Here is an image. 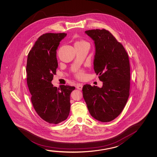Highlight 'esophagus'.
I'll list each match as a JSON object with an SVG mask.
<instances>
[{"label":"esophagus","mask_w":157,"mask_h":157,"mask_svg":"<svg viewBox=\"0 0 157 157\" xmlns=\"http://www.w3.org/2000/svg\"><path fill=\"white\" fill-rule=\"evenodd\" d=\"M76 87L78 90H82V84H78Z\"/></svg>","instance_id":"esophagus-1"}]
</instances>
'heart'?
<instances>
[{
    "mask_svg": "<svg viewBox=\"0 0 157 157\" xmlns=\"http://www.w3.org/2000/svg\"><path fill=\"white\" fill-rule=\"evenodd\" d=\"M77 75L79 77H82V76H83V73H82V72H78Z\"/></svg>",
    "mask_w": 157,
    "mask_h": 157,
    "instance_id": "b5f03b06",
    "label": "heart"
}]
</instances>
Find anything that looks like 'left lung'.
<instances>
[{"label": "left lung", "mask_w": 157, "mask_h": 157, "mask_svg": "<svg viewBox=\"0 0 157 157\" xmlns=\"http://www.w3.org/2000/svg\"><path fill=\"white\" fill-rule=\"evenodd\" d=\"M94 42V69L101 87L85 84L82 96L91 116L101 122L113 121L123 111L129 96L130 68L122 44L103 29L85 32Z\"/></svg>", "instance_id": "1"}]
</instances>
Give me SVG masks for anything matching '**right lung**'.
<instances>
[{
	"label": "right lung",
	"instance_id": "add662e5",
	"mask_svg": "<svg viewBox=\"0 0 157 157\" xmlns=\"http://www.w3.org/2000/svg\"><path fill=\"white\" fill-rule=\"evenodd\" d=\"M67 34H43L29 52L26 71L27 82L34 108L41 119L57 124L70 114V94L75 86H53L52 81L56 75L58 63L56 50Z\"/></svg>",
	"mask_w": 157,
	"mask_h": 157
}]
</instances>
